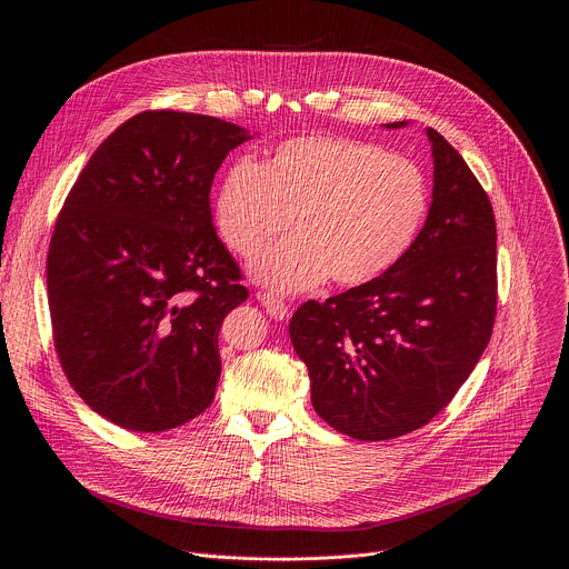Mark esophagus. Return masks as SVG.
Here are the masks:
<instances>
[{
  "label": "esophagus",
  "mask_w": 569,
  "mask_h": 569,
  "mask_svg": "<svg viewBox=\"0 0 569 569\" xmlns=\"http://www.w3.org/2000/svg\"><path fill=\"white\" fill-rule=\"evenodd\" d=\"M257 299L261 301V306L268 310V315L270 317H274V319H286L288 315H290V308H288V303H283L281 299H277L274 295H268V292H259L257 295Z\"/></svg>",
  "instance_id": "1"
}]
</instances>
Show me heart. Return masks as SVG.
<instances>
[{
  "instance_id": "b5f03b06",
  "label": "heart",
  "mask_w": 569,
  "mask_h": 569,
  "mask_svg": "<svg viewBox=\"0 0 569 569\" xmlns=\"http://www.w3.org/2000/svg\"><path fill=\"white\" fill-rule=\"evenodd\" d=\"M428 213V184L408 157L380 146L310 134L277 143L261 167L238 159L213 196L224 246L257 257L290 222L295 233L263 252L250 274L274 295L365 286L393 268Z\"/></svg>"
}]
</instances>
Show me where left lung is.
I'll list each match as a JSON object with an SVG mask.
<instances>
[{"mask_svg": "<svg viewBox=\"0 0 569 569\" xmlns=\"http://www.w3.org/2000/svg\"><path fill=\"white\" fill-rule=\"evenodd\" d=\"M426 132L435 187L412 248L378 279L323 303L306 301L290 319L315 412L360 441L396 439L432 421L493 333L498 231L491 200L463 157L435 128Z\"/></svg>", "mask_w": 569, "mask_h": 569, "instance_id": "left-lung-1", "label": "left lung"}]
</instances>
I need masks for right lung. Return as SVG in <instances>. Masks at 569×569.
Listing matches in <instances>:
<instances>
[{
  "label": "right lung",
  "instance_id": "obj_1",
  "mask_svg": "<svg viewBox=\"0 0 569 569\" xmlns=\"http://www.w3.org/2000/svg\"><path fill=\"white\" fill-rule=\"evenodd\" d=\"M252 134L191 112H141L80 171L58 216L47 292L69 385L119 428L164 432L202 415L218 331L248 299L216 236L209 191Z\"/></svg>",
  "mask_w": 569,
  "mask_h": 569
}]
</instances>
